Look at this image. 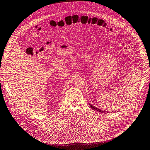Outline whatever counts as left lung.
Returning a JSON list of instances; mask_svg holds the SVG:
<instances>
[{"instance_id": "obj_1", "label": "left lung", "mask_w": 150, "mask_h": 150, "mask_svg": "<svg viewBox=\"0 0 150 150\" xmlns=\"http://www.w3.org/2000/svg\"><path fill=\"white\" fill-rule=\"evenodd\" d=\"M88 105H90V106L92 109H93V110H96V111H99V112H100L110 113V111H103V110H100V109H99L98 108H96V107L94 106H93V105H92L91 103H88ZM112 112H114V111H111V112H110V113H112Z\"/></svg>"}]
</instances>
